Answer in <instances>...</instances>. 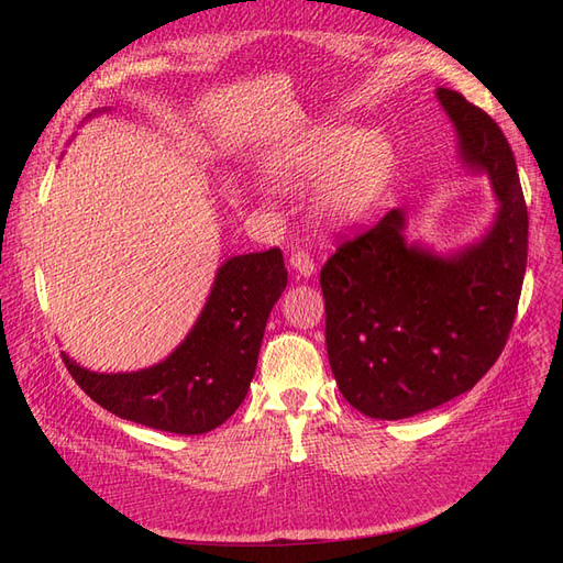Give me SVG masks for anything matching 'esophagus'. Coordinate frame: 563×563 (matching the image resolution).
<instances>
[{
    "label": "esophagus",
    "instance_id": "34e87169",
    "mask_svg": "<svg viewBox=\"0 0 563 563\" xmlns=\"http://www.w3.org/2000/svg\"><path fill=\"white\" fill-rule=\"evenodd\" d=\"M288 263H291V269L296 272L298 277H312V275H314V269H317L314 261L310 258V253H308V251H302V249L294 251V253H291V258H288Z\"/></svg>",
    "mask_w": 563,
    "mask_h": 563
}]
</instances>
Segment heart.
<instances>
[{
	"label": "heart",
	"mask_w": 563,
	"mask_h": 563,
	"mask_svg": "<svg viewBox=\"0 0 563 563\" xmlns=\"http://www.w3.org/2000/svg\"><path fill=\"white\" fill-rule=\"evenodd\" d=\"M395 168V147L380 131L319 126L267 152L265 172L279 187H298L323 172L312 192L314 216L331 228L364 218Z\"/></svg>",
	"instance_id": "heart-1"
}]
</instances>
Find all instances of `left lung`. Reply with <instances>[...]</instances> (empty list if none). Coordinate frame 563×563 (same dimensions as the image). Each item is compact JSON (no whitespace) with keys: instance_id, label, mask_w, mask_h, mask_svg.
<instances>
[{"instance_id":"1","label":"left lung","mask_w":563,"mask_h":563,"mask_svg":"<svg viewBox=\"0 0 563 563\" xmlns=\"http://www.w3.org/2000/svg\"><path fill=\"white\" fill-rule=\"evenodd\" d=\"M472 174L498 211L479 242L451 253L406 242L391 209L321 267L329 364L368 418L401 420L463 395L496 364L512 331L528 255V211L505 133L463 93L437 89Z\"/></svg>"}]
</instances>
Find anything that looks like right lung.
<instances>
[{
    "label": "right lung",
    "mask_w": 563,
    "mask_h": 563,
    "mask_svg": "<svg viewBox=\"0 0 563 563\" xmlns=\"http://www.w3.org/2000/svg\"><path fill=\"white\" fill-rule=\"evenodd\" d=\"M286 282L279 249L234 255L218 267L192 331L164 362L96 373L63 354L65 366L96 404L119 418L174 434L211 432L246 397L267 317Z\"/></svg>",
    "instance_id": "1"
}]
</instances>
